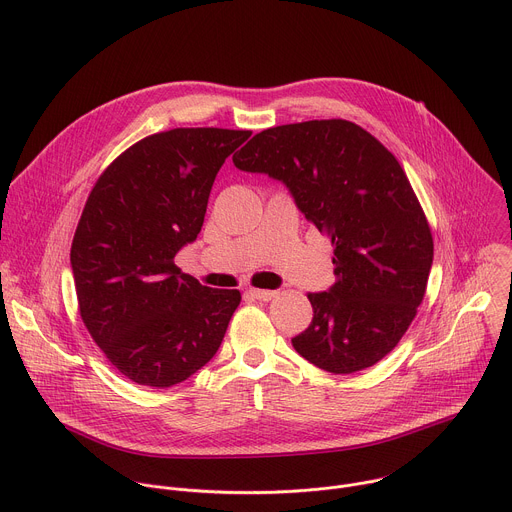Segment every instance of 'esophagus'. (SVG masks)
<instances>
[{"mask_svg":"<svg viewBox=\"0 0 512 512\" xmlns=\"http://www.w3.org/2000/svg\"><path fill=\"white\" fill-rule=\"evenodd\" d=\"M247 293H249L251 297L259 299V301H271V299L277 295V291H271V289H249Z\"/></svg>","mask_w":512,"mask_h":512,"instance_id":"esophagus-1","label":"esophagus"}]
</instances>
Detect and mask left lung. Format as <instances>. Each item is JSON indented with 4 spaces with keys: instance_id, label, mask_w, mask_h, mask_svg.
Masks as SVG:
<instances>
[{
    "instance_id": "1",
    "label": "left lung",
    "mask_w": 512,
    "mask_h": 512,
    "mask_svg": "<svg viewBox=\"0 0 512 512\" xmlns=\"http://www.w3.org/2000/svg\"><path fill=\"white\" fill-rule=\"evenodd\" d=\"M237 168L283 181L305 219L331 239L335 283L307 293L313 319L291 344L331 374H354L390 354L424 299L434 241L398 158L368 130L307 120L255 134Z\"/></svg>"
}]
</instances>
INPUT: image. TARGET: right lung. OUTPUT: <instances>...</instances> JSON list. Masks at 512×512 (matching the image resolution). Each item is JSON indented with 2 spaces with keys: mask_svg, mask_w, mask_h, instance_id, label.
<instances>
[{
  "mask_svg": "<svg viewBox=\"0 0 512 512\" xmlns=\"http://www.w3.org/2000/svg\"><path fill=\"white\" fill-rule=\"evenodd\" d=\"M251 130L173 128L118 154L78 221L70 261L80 317L108 362L140 386L191 378L219 350L241 303L175 265L201 233L225 158Z\"/></svg>",
  "mask_w": 512,
  "mask_h": 512,
  "instance_id": "1",
  "label": "right lung"
}]
</instances>
